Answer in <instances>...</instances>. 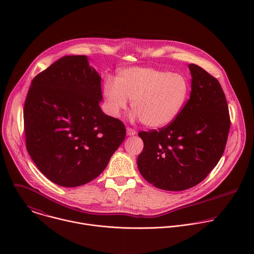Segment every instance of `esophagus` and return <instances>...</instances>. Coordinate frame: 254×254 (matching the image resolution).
<instances>
[{
    "instance_id": "esophagus-1",
    "label": "esophagus",
    "mask_w": 254,
    "mask_h": 254,
    "mask_svg": "<svg viewBox=\"0 0 254 254\" xmlns=\"http://www.w3.org/2000/svg\"><path fill=\"white\" fill-rule=\"evenodd\" d=\"M127 135H134V134H136V130L134 128L127 127Z\"/></svg>"
}]
</instances>
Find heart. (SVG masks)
Here are the masks:
<instances>
[{
    "label": "heart",
    "instance_id": "obj_1",
    "mask_svg": "<svg viewBox=\"0 0 254 254\" xmlns=\"http://www.w3.org/2000/svg\"><path fill=\"white\" fill-rule=\"evenodd\" d=\"M190 92L188 79L164 69L132 67L121 71L116 81L105 80L102 93L108 115L120 118L131 101L133 118L161 128L179 116Z\"/></svg>",
    "mask_w": 254,
    "mask_h": 254
}]
</instances>
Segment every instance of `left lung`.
Here are the masks:
<instances>
[{"label": "left lung", "mask_w": 254, "mask_h": 254, "mask_svg": "<svg viewBox=\"0 0 254 254\" xmlns=\"http://www.w3.org/2000/svg\"><path fill=\"white\" fill-rule=\"evenodd\" d=\"M189 69L191 94L179 116L159 130L138 132L143 141L138 171L162 190L183 191L202 182L227 142L230 117L219 81L196 64Z\"/></svg>", "instance_id": "8db88e82"}]
</instances>
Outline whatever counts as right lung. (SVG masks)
<instances>
[{"instance_id":"1","label":"right lung","mask_w":254,"mask_h":254,"mask_svg":"<svg viewBox=\"0 0 254 254\" xmlns=\"http://www.w3.org/2000/svg\"><path fill=\"white\" fill-rule=\"evenodd\" d=\"M100 81L86 56L71 55L31 82L24 105L26 148L59 186L78 187L95 179L126 137L125 125L101 111Z\"/></svg>"}]
</instances>
